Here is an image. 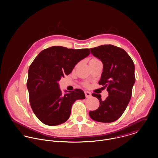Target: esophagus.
I'll return each mask as SVG.
<instances>
[{
	"label": "esophagus",
	"instance_id": "34e87169",
	"mask_svg": "<svg viewBox=\"0 0 158 158\" xmlns=\"http://www.w3.org/2000/svg\"><path fill=\"white\" fill-rule=\"evenodd\" d=\"M85 96L86 98H89L91 97V93L89 91H87V90H85Z\"/></svg>",
	"mask_w": 158,
	"mask_h": 158
}]
</instances>
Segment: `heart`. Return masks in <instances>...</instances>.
I'll return each mask as SVG.
<instances>
[{"instance_id": "obj_1", "label": "heart", "mask_w": 158, "mask_h": 158, "mask_svg": "<svg viewBox=\"0 0 158 158\" xmlns=\"http://www.w3.org/2000/svg\"><path fill=\"white\" fill-rule=\"evenodd\" d=\"M98 60L97 59H95V58H94V59H92L91 61H97Z\"/></svg>"}]
</instances>
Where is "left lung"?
Listing matches in <instances>:
<instances>
[{
	"label": "left lung",
	"mask_w": 158,
	"mask_h": 158,
	"mask_svg": "<svg viewBox=\"0 0 158 158\" xmlns=\"http://www.w3.org/2000/svg\"><path fill=\"white\" fill-rule=\"evenodd\" d=\"M90 53L103 63V72L98 83L106 88L109 95L102 100L101 95L93 93L100 106L90 111V118L97 122L111 123L124 113L131 97L135 83V64L128 53L114 45H103L90 48Z\"/></svg>",
	"instance_id": "8db88e82"
}]
</instances>
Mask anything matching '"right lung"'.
I'll return each mask as SVG.
<instances>
[{"mask_svg": "<svg viewBox=\"0 0 158 158\" xmlns=\"http://www.w3.org/2000/svg\"><path fill=\"white\" fill-rule=\"evenodd\" d=\"M89 54L88 48L53 46L35 58L28 69L27 86L32 110L41 122L49 126L64 123L70 117L73 103L85 98L80 89L65 90L63 94L58 82Z\"/></svg>", "mask_w": 158, "mask_h": 158, "instance_id": "1", "label": "right lung"}]
</instances>
